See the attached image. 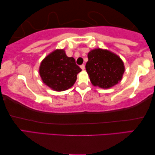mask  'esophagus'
I'll return each mask as SVG.
<instances>
[{"label": "esophagus", "instance_id": "obj_1", "mask_svg": "<svg viewBox=\"0 0 155 155\" xmlns=\"http://www.w3.org/2000/svg\"><path fill=\"white\" fill-rule=\"evenodd\" d=\"M80 68H82V70H84V68H85V65L84 64H82L80 66Z\"/></svg>", "mask_w": 155, "mask_h": 155}]
</instances>
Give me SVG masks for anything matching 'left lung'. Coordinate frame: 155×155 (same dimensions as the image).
<instances>
[{
	"label": "left lung",
	"mask_w": 155,
	"mask_h": 155,
	"mask_svg": "<svg viewBox=\"0 0 155 155\" xmlns=\"http://www.w3.org/2000/svg\"><path fill=\"white\" fill-rule=\"evenodd\" d=\"M86 70L93 85L108 88L120 82L124 73L121 58L110 51L93 49L88 54Z\"/></svg>",
	"instance_id": "left-lung-1"
}]
</instances>
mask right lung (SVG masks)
<instances>
[{
    "instance_id": "right-lung-1",
    "label": "right lung",
    "mask_w": 155,
    "mask_h": 155,
    "mask_svg": "<svg viewBox=\"0 0 155 155\" xmlns=\"http://www.w3.org/2000/svg\"><path fill=\"white\" fill-rule=\"evenodd\" d=\"M82 69L64 49H57L42 61L39 73L45 84L56 91L67 90L74 84Z\"/></svg>"
}]
</instances>
